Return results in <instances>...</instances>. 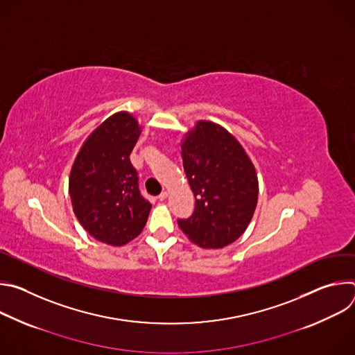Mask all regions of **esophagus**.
Segmentation results:
<instances>
[{
    "label": "esophagus",
    "instance_id": "esophagus-1",
    "mask_svg": "<svg viewBox=\"0 0 355 355\" xmlns=\"http://www.w3.org/2000/svg\"><path fill=\"white\" fill-rule=\"evenodd\" d=\"M167 196H168V193L164 191V192H162V193L159 195V199H160V200H166V199H167Z\"/></svg>",
    "mask_w": 355,
    "mask_h": 355
}]
</instances>
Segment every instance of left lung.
Instances as JSON below:
<instances>
[{"instance_id": "1", "label": "left lung", "mask_w": 355, "mask_h": 355, "mask_svg": "<svg viewBox=\"0 0 355 355\" xmlns=\"http://www.w3.org/2000/svg\"><path fill=\"white\" fill-rule=\"evenodd\" d=\"M181 156L195 209L178 226L204 248H223L236 241L254 215L259 178L245 150L225 128L198 121L185 133Z\"/></svg>"}]
</instances>
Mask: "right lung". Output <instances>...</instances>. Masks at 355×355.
Returning a JSON list of instances; mask_svg holds the SVG:
<instances>
[{
	"instance_id": "obj_1",
	"label": "right lung",
	"mask_w": 355,
	"mask_h": 355,
	"mask_svg": "<svg viewBox=\"0 0 355 355\" xmlns=\"http://www.w3.org/2000/svg\"><path fill=\"white\" fill-rule=\"evenodd\" d=\"M140 132L133 115L114 114L87 137L70 171L74 215L94 239L110 245H123L137 237L151 209L140 195L129 159Z\"/></svg>"
}]
</instances>
